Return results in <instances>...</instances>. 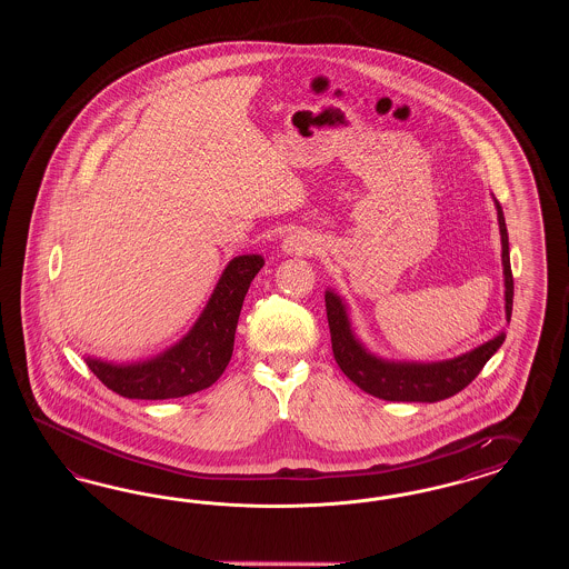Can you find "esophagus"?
<instances>
[{
    "label": "esophagus",
    "mask_w": 569,
    "mask_h": 569,
    "mask_svg": "<svg viewBox=\"0 0 569 569\" xmlns=\"http://www.w3.org/2000/svg\"><path fill=\"white\" fill-rule=\"evenodd\" d=\"M315 246H317V241L315 238H310L309 233H292V236H288L286 240H283V252L286 254H310L312 250H315Z\"/></svg>",
    "instance_id": "esophagus-1"
}]
</instances>
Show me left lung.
<instances>
[{
  "label": "left lung",
  "instance_id": "1",
  "mask_svg": "<svg viewBox=\"0 0 569 569\" xmlns=\"http://www.w3.org/2000/svg\"><path fill=\"white\" fill-rule=\"evenodd\" d=\"M497 204L499 214L500 243H502V276H505V312L511 321L513 310V276L509 260V236L502 217V208ZM331 350L338 367L346 378L355 381L361 390L371 397L392 402H438L455 397L469 386L483 365L505 342V331L488 340L486 345L469 350L461 357L438 362H400L386 361L371 355L359 342L350 328L345 300L336 292H326Z\"/></svg>",
  "mask_w": 569,
  "mask_h": 569
}]
</instances>
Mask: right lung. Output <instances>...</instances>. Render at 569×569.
<instances>
[{
  "mask_svg": "<svg viewBox=\"0 0 569 569\" xmlns=\"http://www.w3.org/2000/svg\"><path fill=\"white\" fill-rule=\"evenodd\" d=\"M262 264L260 254L229 260L193 328L164 352L122 365L87 357V367L112 392L138 400L188 397L212 386L231 361L241 305Z\"/></svg>",
  "mask_w": 569,
  "mask_h": 569,
  "instance_id": "1",
  "label": "right lung"
}]
</instances>
